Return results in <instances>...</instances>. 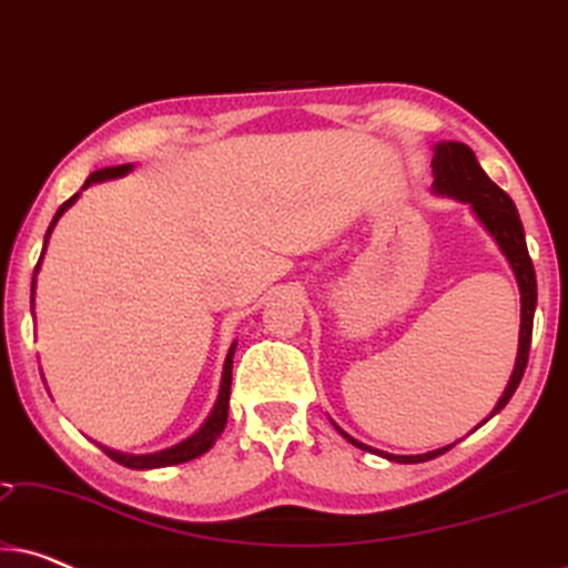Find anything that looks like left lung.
I'll return each mask as SVG.
<instances>
[{"label": "left lung", "instance_id": "8db88e82", "mask_svg": "<svg viewBox=\"0 0 568 568\" xmlns=\"http://www.w3.org/2000/svg\"><path fill=\"white\" fill-rule=\"evenodd\" d=\"M432 173H434V191L447 193V196H455L465 201V204L473 206V212L480 220V224L491 232L496 245L501 247V253L507 255L511 271H515L519 294H523V325H519V352L515 362V372H511V379L507 390L496 403L491 416L499 414V410L507 406L511 395H515L519 379H523L527 369V356H530V341H532V317H535V302H538V284H535V268L532 258L527 253L525 243V230L523 222H519L517 206L507 193H504L499 185H496L491 178L484 173V168L478 165L476 154L468 144L460 142H442L434 146V160H432ZM488 416V418H491ZM486 418V422H488ZM480 426V424H478ZM338 429V426H336ZM341 432V429H338ZM344 437L356 447H364L362 442L348 437L346 432H341ZM453 447V445H449ZM449 447L434 449V453L426 455H385L387 460L395 463H424L434 460V457L445 455ZM367 449V447H364Z\"/></svg>", "mask_w": 568, "mask_h": 568}]
</instances>
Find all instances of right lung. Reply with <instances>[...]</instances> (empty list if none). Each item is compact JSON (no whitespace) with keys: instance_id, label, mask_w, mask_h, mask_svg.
<instances>
[{"instance_id":"1","label":"right lung","mask_w":568,"mask_h":568,"mask_svg":"<svg viewBox=\"0 0 568 568\" xmlns=\"http://www.w3.org/2000/svg\"><path fill=\"white\" fill-rule=\"evenodd\" d=\"M129 170H131V165H119V168H103V170H95V173H92V175L88 178V181H84L82 189H88L90 183L108 181V178L126 175ZM77 199H80V193H74L72 199H67L64 204L59 206V212H57V216H53V222H51L49 232H45V240H43V253H45V243H49V237H51L53 224L59 222V216L64 214L67 209L74 204ZM43 253H41V258H43ZM41 258H38L36 274H38V268H41ZM33 292H36V276H33ZM235 346H237V344H232V346H230L227 359H224L222 387H220V398H216V406H214L212 414H209V418L204 422V426H201V429H199L196 434H193V437L183 439L181 445H175V447H170V449H160V453H154V455H123V453H113V449H108V447H100V449H103V453H105L108 457H111V460H115L119 465H123V468H131V470H150V468H165V465L189 463V460H193V457L204 455L206 449H212V447H214V442L220 439V434L224 432V426H227L230 387H232V356H235Z\"/></svg>"}]
</instances>
